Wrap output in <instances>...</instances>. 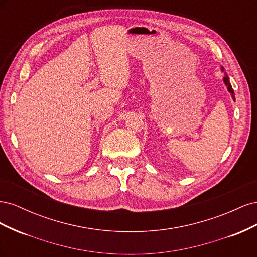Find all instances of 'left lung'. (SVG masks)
Listing matches in <instances>:
<instances>
[{
    "instance_id": "8db88e82",
    "label": "left lung",
    "mask_w": 257,
    "mask_h": 257,
    "mask_svg": "<svg viewBox=\"0 0 257 257\" xmlns=\"http://www.w3.org/2000/svg\"><path fill=\"white\" fill-rule=\"evenodd\" d=\"M222 71H224L223 67H222ZM224 82H225V84H226V87H227L228 91L230 92V94H231L232 98H234V100H235V96H234V90H232V88H231V84H230V82H229V78H228V76H227V75H225V77H224Z\"/></svg>"
}]
</instances>
